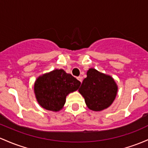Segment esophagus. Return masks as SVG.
<instances>
[{"label":"esophagus","instance_id":"esophagus-1","mask_svg":"<svg viewBox=\"0 0 148 148\" xmlns=\"http://www.w3.org/2000/svg\"><path fill=\"white\" fill-rule=\"evenodd\" d=\"M77 79H78V80H79V82H80L81 83H82V77H77Z\"/></svg>","mask_w":148,"mask_h":148}]
</instances>
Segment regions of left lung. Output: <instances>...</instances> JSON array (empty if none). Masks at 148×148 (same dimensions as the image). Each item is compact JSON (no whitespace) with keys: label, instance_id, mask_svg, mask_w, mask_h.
Returning a JSON list of instances; mask_svg holds the SVG:
<instances>
[{"label":"left lung","instance_id":"obj_1","mask_svg":"<svg viewBox=\"0 0 148 148\" xmlns=\"http://www.w3.org/2000/svg\"><path fill=\"white\" fill-rule=\"evenodd\" d=\"M79 92L87 107L94 112L105 110L112 104L116 96L118 86L114 79L93 68L87 71Z\"/></svg>","mask_w":148,"mask_h":148}]
</instances>
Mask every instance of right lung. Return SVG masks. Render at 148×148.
<instances>
[{
    "label": "right lung",
    "instance_id": "add662e5",
    "mask_svg": "<svg viewBox=\"0 0 148 148\" xmlns=\"http://www.w3.org/2000/svg\"><path fill=\"white\" fill-rule=\"evenodd\" d=\"M81 82L63 69H54L36 79L34 90L37 102L43 108L58 112L64 107L66 95L78 90Z\"/></svg>",
    "mask_w": 148,
    "mask_h": 148
}]
</instances>
